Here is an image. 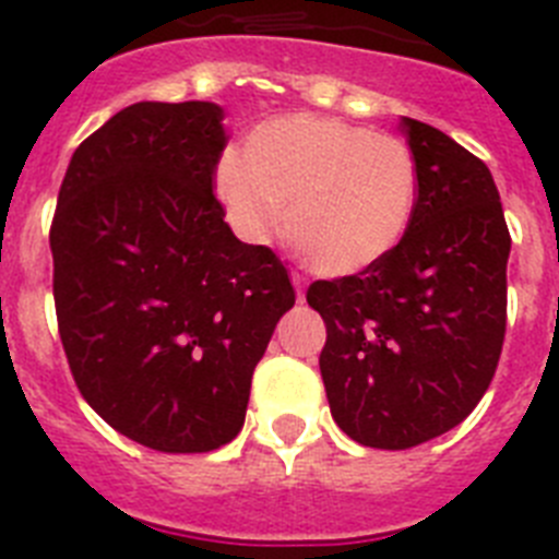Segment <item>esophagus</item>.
Returning a JSON list of instances; mask_svg holds the SVG:
<instances>
[{
  "mask_svg": "<svg viewBox=\"0 0 559 559\" xmlns=\"http://www.w3.org/2000/svg\"><path fill=\"white\" fill-rule=\"evenodd\" d=\"M290 280H294V288H296V296H299V301H305V276H301L299 271H294Z\"/></svg>",
  "mask_w": 559,
  "mask_h": 559,
  "instance_id": "esophagus-1",
  "label": "esophagus"
}]
</instances>
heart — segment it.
<instances>
[{
	"label": "heart",
	"mask_w": 559,
	"mask_h": 559,
	"mask_svg": "<svg viewBox=\"0 0 559 559\" xmlns=\"http://www.w3.org/2000/svg\"><path fill=\"white\" fill-rule=\"evenodd\" d=\"M216 193L246 238H263L285 207V233L310 269L352 276L382 263L407 235L418 163L396 135L324 116H280L216 166Z\"/></svg>",
	"instance_id": "b5f03b06"
}]
</instances>
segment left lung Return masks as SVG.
<instances>
[{
    "instance_id": "1",
    "label": "left lung",
    "mask_w": 559,
    "mask_h": 559,
    "mask_svg": "<svg viewBox=\"0 0 559 559\" xmlns=\"http://www.w3.org/2000/svg\"><path fill=\"white\" fill-rule=\"evenodd\" d=\"M418 204L382 263L316 280L319 366L332 418L371 449H413L457 427L493 380L507 330L510 229L488 166L447 132L404 119Z\"/></svg>"
}]
</instances>
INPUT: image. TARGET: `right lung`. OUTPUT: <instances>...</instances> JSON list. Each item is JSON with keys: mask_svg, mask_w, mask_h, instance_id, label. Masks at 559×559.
Wrapping results in <instances>:
<instances>
[{"mask_svg": "<svg viewBox=\"0 0 559 559\" xmlns=\"http://www.w3.org/2000/svg\"><path fill=\"white\" fill-rule=\"evenodd\" d=\"M213 102H138L76 146L58 193L55 313L82 399L166 454L240 432L254 366L296 301L283 260L224 222Z\"/></svg>", "mask_w": 559, "mask_h": 559, "instance_id": "1", "label": "right lung"}]
</instances>
